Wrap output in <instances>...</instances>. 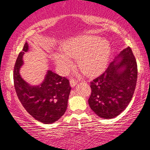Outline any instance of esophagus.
<instances>
[{
    "instance_id": "esophagus-1",
    "label": "esophagus",
    "mask_w": 150,
    "mask_h": 150,
    "mask_svg": "<svg viewBox=\"0 0 150 150\" xmlns=\"http://www.w3.org/2000/svg\"><path fill=\"white\" fill-rule=\"evenodd\" d=\"M77 83H78V82H77V80H75V79H71L70 80V86L72 88L74 87V86H75L76 85H77Z\"/></svg>"
}]
</instances>
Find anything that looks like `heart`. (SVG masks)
<instances>
[{
	"mask_svg": "<svg viewBox=\"0 0 150 150\" xmlns=\"http://www.w3.org/2000/svg\"><path fill=\"white\" fill-rule=\"evenodd\" d=\"M111 52V45L107 40L96 35H83L63 42L60 52H54L51 58L61 73L68 71L72 64L71 58H77L81 73L92 77L105 71Z\"/></svg>",
	"mask_w": 150,
	"mask_h": 150,
	"instance_id": "heart-1",
	"label": "heart"
}]
</instances>
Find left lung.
<instances>
[{
	"label": "left lung",
	"instance_id": "left-lung-1",
	"mask_svg": "<svg viewBox=\"0 0 150 150\" xmlns=\"http://www.w3.org/2000/svg\"><path fill=\"white\" fill-rule=\"evenodd\" d=\"M137 79V64L130 47L122 50L103 74L90 83L88 103L104 119L117 116L131 100Z\"/></svg>",
	"mask_w": 150,
	"mask_h": 150
}]
</instances>
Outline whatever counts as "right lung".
I'll return each instance as SVG.
<instances>
[{
	"label": "right lung",
	"instance_id": "obj_1",
	"mask_svg": "<svg viewBox=\"0 0 150 150\" xmlns=\"http://www.w3.org/2000/svg\"><path fill=\"white\" fill-rule=\"evenodd\" d=\"M26 42L19 54L13 71L16 92L19 100L29 114L43 124H52L64 114L71 88L66 77L48 70L41 84L32 86L23 79L20 70L24 64L22 58L28 52Z\"/></svg>",
	"mask_w": 150,
	"mask_h": 150
}]
</instances>
